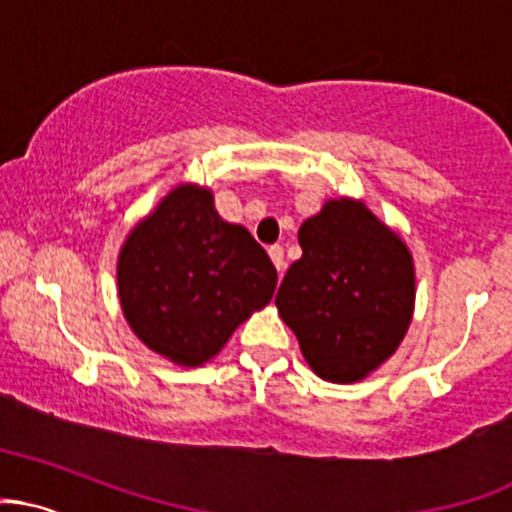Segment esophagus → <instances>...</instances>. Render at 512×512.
<instances>
[{
	"label": "esophagus",
	"mask_w": 512,
	"mask_h": 512,
	"mask_svg": "<svg viewBox=\"0 0 512 512\" xmlns=\"http://www.w3.org/2000/svg\"><path fill=\"white\" fill-rule=\"evenodd\" d=\"M267 252H269V257H272L274 267H277L279 277H282V274H284V267H286V262H284V247H282V245H272V247H269Z\"/></svg>",
	"instance_id": "obj_1"
}]
</instances>
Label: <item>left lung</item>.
Segmentation results:
<instances>
[{"instance_id": "1", "label": "left lung", "mask_w": 512, "mask_h": 512, "mask_svg": "<svg viewBox=\"0 0 512 512\" xmlns=\"http://www.w3.org/2000/svg\"><path fill=\"white\" fill-rule=\"evenodd\" d=\"M301 260L286 272L279 316L320 379L355 384L398 350L415 308L408 245L362 199H330L299 228Z\"/></svg>"}]
</instances>
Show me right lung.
I'll use <instances>...</instances> for the list:
<instances>
[{"mask_svg":"<svg viewBox=\"0 0 512 512\" xmlns=\"http://www.w3.org/2000/svg\"><path fill=\"white\" fill-rule=\"evenodd\" d=\"M116 282L136 338L179 367H201L272 301L277 269L250 230L218 216L211 189L187 182L126 235Z\"/></svg>","mask_w":512,"mask_h":512,"instance_id":"obj_1","label":"right lung"}]
</instances>
